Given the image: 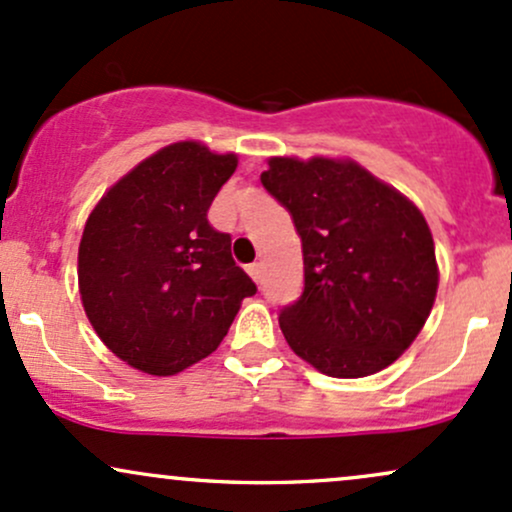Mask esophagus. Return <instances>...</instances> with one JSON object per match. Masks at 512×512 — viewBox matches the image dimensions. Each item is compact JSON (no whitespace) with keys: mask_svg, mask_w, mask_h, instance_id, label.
I'll return each instance as SVG.
<instances>
[{"mask_svg":"<svg viewBox=\"0 0 512 512\" xmlns=\"http://www.w3.org/2000/svg\"><path fill=\"white\" fill-rule=\"evenodd\" d=\"M248 274H250L255 281H262V262H252V264H248Z\"/></svg>","mask_w":512,"mask_h":512,"instance_id":"obj_1","label":"esophagus"}]
</instances>
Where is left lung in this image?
Segmentation results:
<instances>
[{"instance_id": "obj_1", "label": "left lung", "mask_w": 512, "mask_h": 512, "mask_svg": "<svg viewBox=\"0 0 512 512\" xmlns=\"http://www.w3.org/2000/svg\"><path fill=\"white\" fill-rule=\"evenodd\" d=\"M264 190L303 245V293L279 313L286 342L332 378L395 363L438 291L431 228L419 209L354 161L269 158Z\"/></svg>"}]
</instances>
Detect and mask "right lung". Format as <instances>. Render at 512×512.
I'll use <instances>...</instances> for the list:
<instances>
[{
  "label": "right lung",
  "instance_id": "right-lung-1",
  "mask_svg": "<svg viewBox=\"0 0 512 512\" xmlns=\"http://www.w3.org/2000/svg\"><path fill=\"white\" fill-rule=\"evenodd\" d=\"M238 166L199 142L156 151L117 180L79 245L81 303L103 344L149 375H175L223 342L257 286L207 211Z\"/></svg>",
  "mask_w": 512,
  "mask_h": 512
}]
</instances>
